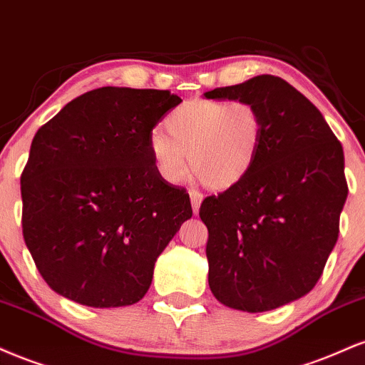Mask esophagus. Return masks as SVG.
Wrapping results in <instances>:
<instances>
[{"mask_svg": "<svg viewBox=\"0 0 365 365\" xmlns=\"http://www.w3.org/2000/svg\"><path fill=\"white\" fill-rule=\"evenodd\" d=\"M190 198H191V205H192V212L198 213L201 200H203V195H201V192L196 191V190H190Z\"/></svg>", "mask_w": 365, "mask_h": 365, "instance_id": "34e87169", "label": "esophagus"}]
</instances>
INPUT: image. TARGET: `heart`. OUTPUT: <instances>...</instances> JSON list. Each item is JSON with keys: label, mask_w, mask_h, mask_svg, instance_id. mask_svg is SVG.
<instances>
[{"label": "heart", "mask_w": 365, "mask_h": 365, "mask_svg": "<svg viewBox=\"0 0 365 365\" xmlns=\"http://www.w3.org/2000/svg\"><path fill=\"white\" fill-rule=\"evenodd\" d=\"M263 128V114L250 101L196 98L167 114L165 135L152 136L150 153L165 181L178 182L182 178L190 153L192 169L207 186L227 190L250 174Z\"/></svg>", "instance_id": "obj_1"}]
</instances>
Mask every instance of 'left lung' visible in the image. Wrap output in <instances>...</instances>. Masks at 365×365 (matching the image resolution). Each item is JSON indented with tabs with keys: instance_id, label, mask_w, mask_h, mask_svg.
I'll return each mask as SVG.
<instances>
[{
	"instance_id": "8db88e82",
	"label": "left lung",
	"mask_w": 365,
	"mask_h": 365,
	"mask_svg": "<svg viewBox=\"0 0 365 365\" xmlns=\"http://www.w3.org/2000/svg\"><path fill=\"white\" fill-rule=\"evenodd\" d=\"M205 97L250 101L264 121L250 174L200 207L210 289L232 309H277L314 289L335 247L349 195L344 148L318 107L278 76Z\"/></svg>"
}]
</instances>
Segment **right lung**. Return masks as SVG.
Returning <instances> with one entry per match:
<instances>
[{
  "mask_svg": "<svg viewBox=\"0 0 365 365\" xmlns=\"http://www.w3.org/2000/svg\"><path fill=\"white\" fill-rule=\"evenodd\" d=\"M181 102L169 90L102 87L38 128L20 178L21 230L54 292L90 307L147 294L157 258L192 215L190 195L150 153L153 128Z\"/></svg>",
  "mask_w": 365,
  "mask_h": 365,
  "instance_id": "add662e5",
  "label": "right lung"
}]
</instances>
